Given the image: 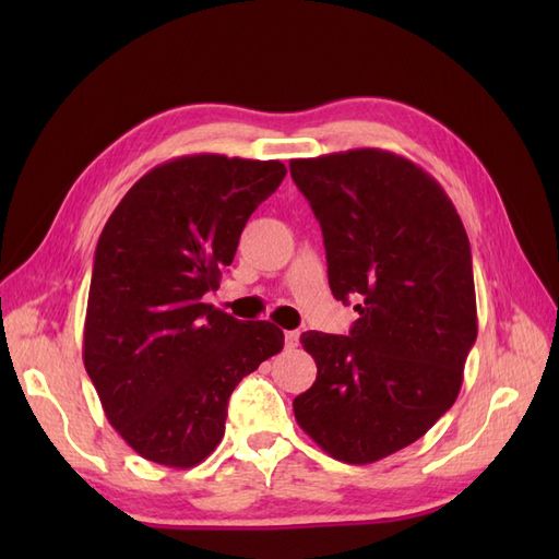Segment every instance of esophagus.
Wrapping results in <instances>:
<instances>
[{
  "instance_id": "esophagus-1",
  "label": "esophagus",
  "mask_w": 559,
  "mask_h": 559,
  "mask_svg": "<svg viewBox=\"0 0 559 559\" xmlns=\"http://www.w3.org/2000/svg\"><path fill=\"white\" fill-rule=\"evenodd\" d=\"M298 343H300V333H298V331H286V333H284V345H286V349L298 347Z\"/></svg>"
}]
</instances>
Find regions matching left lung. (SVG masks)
Listing matches in <instances>:
<instances>
[{
	"instance_id": "left-lung-1",
	"label": "left lung",
	"mask_w": 559,
	"mask_h": 559,
	"mask_svg": "<svg viewBox=\"0 0 559 559\" xmlns=\"http://www.w3.org/2000/svg\"><path fill=\"white\" fill-rule=\"evenodd\" d=\"M324 233L337 300H361L349 335H300L317 364L298 427L345 464L415 443L460 394L478 335L471 247L429 173L382 148L289 163Z\"/></svg>"
}]
</instances>
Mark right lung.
Wrapping results in <instances>:
<instances>
[{
  "label": "right lung",
  "instance_id": "obj_1",
  "mask_svg": "<svg viewBox=\"0 0 559 559\" xmlns=\"http://www.w3.org/2000/svg\"><path fill=\"white\" fill-rule=\"evenodd\" d=\"M284 175L280 160L179 156L134 183L99 235L83 366L109 425L148 462L207 460L233 389L284 347L270 321H240L202 300Z\"/></svg>",
  "mask_w": 559,
  "mask_h": 559
}]
</instances>
